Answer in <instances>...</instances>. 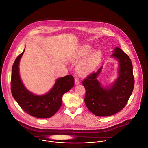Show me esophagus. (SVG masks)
<instances>
[{
  "mask_svg": "<svg viewBox=\"0 0 148 148\" xmlns=\"http://www.w3.org/2000/svg\"><path fill=\"white\" fill-rule=\"evenodd\" d=\"M75 85H78L79 84V80L77 78H75Z\"/></svg>",
  "mask_w": 148,
  "mask_h": 148,
  "instance_id": "34e87169",
  "label": "esophagus"
}]
</instances>
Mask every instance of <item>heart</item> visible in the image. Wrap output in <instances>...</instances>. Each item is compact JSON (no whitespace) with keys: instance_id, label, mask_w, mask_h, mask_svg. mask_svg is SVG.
<instances>
[{"instance_id":"1","label":"heart","mask_w":148,"mask_h":148,"mask_svg":"<svg viewBox=\"0 0 148 148\" xmlns=\"http://www.w3.org/2000/svg\"><path fill=\"white\" fill-rule=\"evenodd\" d=\"M91 51V46L84 44L79 46L70 57V62L77 63L84 59L77 65L76 70L80 76H86L96 69L102 59V53L99 50ZM90 53L89 54L88 53Z\"/></svg>"}]
</instances>
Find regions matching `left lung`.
Returning <instances> with one entry per match:
<instances>
[{"mask_svg":"<svg viewBox=\"0 0 148 148\" xmlns=\"http://www.w3.org/2000/svg\"><path fill=\"white\" fill-rule=\"evenodd\" d=\"M114 51L110 57L118 61L119 66L117 78L112 84L103 86L97 79L102 66L82 82L86 89L85 104L99 117L112 115L123 109L133 90L135 81L130 59L119 47H115Z\"/></svg>","mask_w":148,"mask_h":148,"instance_id":"1","label":"left lung"}]
</instances>
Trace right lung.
Instances as JSON below:
<instances>
[{"label":"right lung","mask_w":148,"mask_h":148,"mask_svg":"<svg viewBox=\"0 0 148 148\" xmlns=\"http://www.w3.org/2000/svg\"><path fill=\"white\" fill-rule=\"evenodd\" d=\"M24 51L16 57L12 70L11 91L13 98L25 112L34 117H51L59 110L62 104V96L74 86L71 75L59 78L48 92L37 95L28 90L21 81L19 64Z\"/></svg>","instance_id":"right-lung-1"}]
</instances>
